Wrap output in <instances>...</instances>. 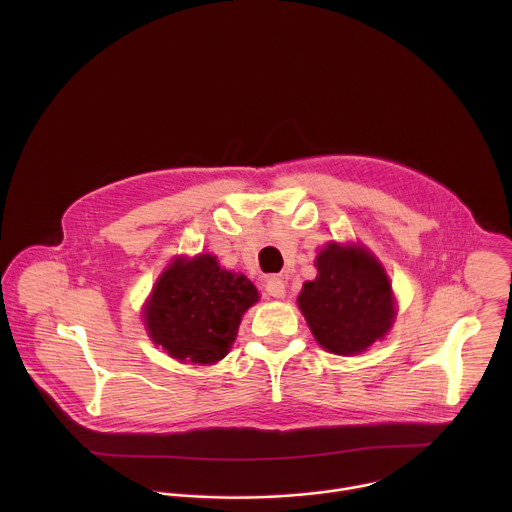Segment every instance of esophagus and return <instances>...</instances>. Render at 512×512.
Wrapping results in <instances>:
<instances>
[{
  "mask_svg": "<svg viewBox=\"0 0 512 512\" xmlns=\"http://www.w3.org/2000/svg\"><path fill=\"white\" fill-rule=\"evenodd\" d=\"M267 294L273 298H283L285 296V281L281 277H269L265 283Z\"/></svg>",
  "mask_w": 512,
  "mask_h": 512,
  "instance_id": "34e87169",
  "label": "esophagus"
}]
</instances>
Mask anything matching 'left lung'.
Masks as SVG:
<instances>
[{"mask_svg":"<svg viewBox=\"0 0 512 512\" xmlns=\"http://www.w3.org/2000/svg\"><path fill=\"white\" fill-rule=\"evenodd\" d=\"M318 277L306 281L300 310L322 348L356 354L381 340L395 316L389 277L362 247L328 245L316 259Z\"/></svg>","mask_w":512,"mask_h":512,"instance_id":"1","label":"left lung"}]
</instances>
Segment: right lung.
<instances>
[{"label": "right lung", "instance_id": "1", "mask_svg": "<svg viewBox=\"0 0 512 512\" xmlns=\"http://www.w3.org/2000/svg\"><path fill=\"white\" fill-rule=\"evenodd\" d=\"M259 300L245 277L221 269L208 253L176 259L145 306L150 336L172 358L212 364L227 356L241 316Z\"/></svg>", "mask_w": 512, "mask_h": 512}]
</instances>
